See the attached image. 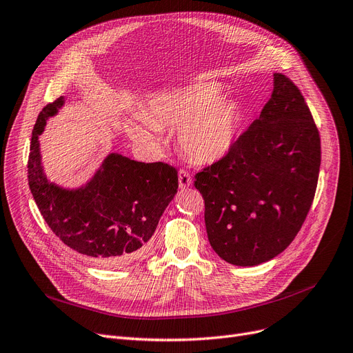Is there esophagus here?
Returning <instances> with one entry per match:
<instances>
[{"mask_svg":"<svg viewBox=\"0 0 353 353\" xmlns=\"http://www.w3.org/2000/svg\"><path fill=\"white\" fill-rule=\"evenodd\" d=\"M178 181H179V188H181V190L188 188V187L191 185V183H192V178H191L190 172L185 171V170H181V171H179V174H178Z\"/></svg>","mask_w":353,"mask_h":353,"instance_id":"1","label":"esophagus"}]
</instances>
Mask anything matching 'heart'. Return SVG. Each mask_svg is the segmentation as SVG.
Segmentation results:
<instances>
[{
  "mask_svg": "<svg viewBox=\"0 0 353 353\" xmlns=\"http://www.w3.org/2000/svg\"><path fill=\"white\" fill-rule=\"evenodd\" d=\"M220 85L196 83L149 100L141 121L125 122L128 135L137 141H154L158 128H179L183 152L201 163L215 162L232 148L240 129V110L230 97H218Z\"/></svg>",
  "mask_w": 353,
  "mask_h": 353,
  "instance_id": "obj_1",
  "label": "heart"
}]
</instances>
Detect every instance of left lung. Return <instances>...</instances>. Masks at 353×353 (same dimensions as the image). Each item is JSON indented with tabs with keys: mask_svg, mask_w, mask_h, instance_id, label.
Masks as SVG:
<instances>
[{
	"mask_svg": "<svg viewBox=\"0 0 353 353\" xmlns=\"http://www.w3.org/2000/svg\"><path fill=\"white\" fill-rule=\"evenodd\" d=\"M260 117L220 161L195 174L208 241L234 265H257L294 240L312 207L321 137L299 88L274 73Z\"/></svg>",
	"mask_w": 353,
	"mask_h": 353,
	"instance_id": "left-lung-1",
	"label": "left lung"
}]
</instances>
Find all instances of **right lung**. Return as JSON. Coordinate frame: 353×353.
<instances>
[{
    "label": "right lung",
    "mask_w": 353,
    "mask_h": 353,
    "mask_svg": "<svg viewBox=\"0 0 353 353\" xmlns=\"http://www.w3.org/2000/svg\"><path fill=\"white\" fill-rule=\"evenodd\" d=\"M64 97L40 112L32 129L28 185L56 236L99 267H122L138 259L178 190L174 166L132 161L110 154L94 176L77 190H64L44 175L39 135L57 114Z\"/></svg>",
    "instance_id": "obj_1"
}]
</instances>
